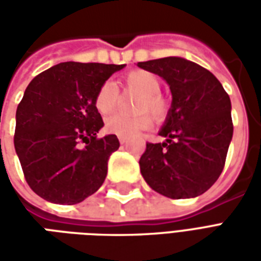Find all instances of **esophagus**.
<instances>
[{
    "instance_id": "1",
    "label": "esophagus",
    "mask_w": 261,
    "mask_h": 261,
    "mask_svg": "<svg viewBox=\"0 0 261 261\" xmlns=\"http://www.w3.org/2000/svg\"><path fill=\"white\" fill-rule=\"evenodd\" d=\"M119 141L120 144H125V142H127V138H125V137H119Z\"/></svg>"
}]
</instances>
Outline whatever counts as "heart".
I'll list each match as a JSON object with an SVG mask.
<instances>
[{
  "instance_id": "heart-1",
  "label": "heart",
  "mask_w": 261,
  "mask_h": 261,
  "mask_svg": "<svg viewBox=\"0 0 261 261\" xmlns=\"http://www.w3.org/2000/svg\"><path fill=\"white\" fill-rule=\"evenodd\" d=\"M123 88L131 93L140 95L136 110L138 116L114 114L105 121V130L109 134L119 137H134L138 133L151 127V117L144 112L151 113L156 120L164 119L168 114V102L159 95L161 81L149 71H131L123 78ZM120 102L119 88L113 82L106 81L99 86L95 95V108L100 114H110L114 112Z\"/></svg>"
}]
</instances>
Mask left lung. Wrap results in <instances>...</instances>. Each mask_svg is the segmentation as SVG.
Returning <instances> with one entry per match:
<instances>
[{"label": "left lung", "mask_w": 261, "mask_h": 261, "mask_svg": "<svg viewBox=\"0 0 261 261\" xmlns=\"http://www.w3.org/2000/svg\"><path fill=\"white\" fill-rule=\"evenodd\" d=\"M159 75L172 92V105L159 136L148 142L140 169L148 186L169 198L205 193L224 169L233 124L230 99L208 69L181 57L138 63Z\"/></svg>", "instance_id": "left-lung-1"}]
</instances>
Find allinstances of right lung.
Segmentation results:
<instances>
[{"label":"right lung","mask_w":261,"mask_h":261,"mask_svg":"<svg viewBox=\"0 0 261 261\" xmlns=\"http://www.w3.org/2000/svg\"><path fill=\"white\" fill-rule=\"evenodd\" d=\"M125 64L60 63L31 81L16 109L15 151L33 192L54 204L92 196L108 175L120 142L97 138L103 127L95 108L99 86ZM80 142H85L81 148Z\"/></svg>","instance_id":"right-lung-1"}]
</instances>
